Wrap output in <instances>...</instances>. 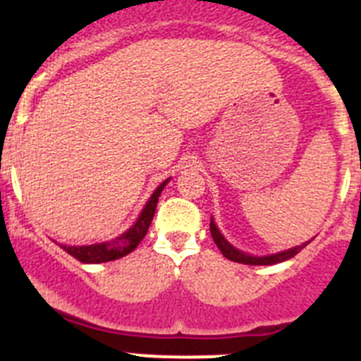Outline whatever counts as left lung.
Segmentation results:
<instances>
[{
    "mask_svg": "<svg viewBox=\"0 0 361 361\" xmlns=\"http://www.w3.org/2000/svg\"><path fill=\"white\" fill-rule=\"evenodd\" d=\"M209 231H212V237H213V240H215L216 247L222 251V255H224L228 260H233V262H238V264H247V266H271V264L283 262V260H289V258L295 257L296 253H300V251L304 250L305 245L309 244V242H305V244L296 245V247H291V250H288V251H280V253L267 255V257H253V255L242 253L240 250L233 247V245L229 244L224 237H222V233L219 231V228H216L215 220L213 219H212V222H209Z\"/></svg>",
    "mask_w": 361,
    "mask_h": 361,
    "instance_id": "left-lung-1",
    "label": "left lung"
}]
</instances>
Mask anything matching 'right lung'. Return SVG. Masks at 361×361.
Returning a JSON list of instances; mask_svg holds the SVG:
<instances>
[{
	"label": "right lung",
	"mask_w": 361,
	"mask_h": 361,
	"mask_svg": "<svg viewBox=\"0 0 361 361\" xmlns=\"http://www.w3.org/2000/svg\"><path fill=\"white\" fill-rule=\"evenodd\" d=\"M170 178H166L164 183L153 191V195L149 197V200L146 202V206L142 208L141 215L135 220V224L124 231L121 237L114 238L110 242H101V244H92V245H65L59 244L63 250L68 255H72L73 258H78L79 262L82 264H101V262H110V260H117V258L126 257L128 253H132L137 245L141 244L142 238L146 237L148 233L149 224H152L153 215H155V208H157V200L161 191L164 190V186L168 184Z\"/></svg>",
	"instance_id": "1"
}]
</instances>
